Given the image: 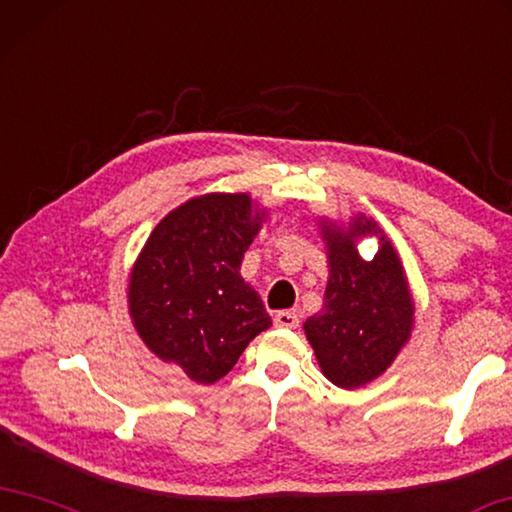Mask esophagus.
I'll return each instance as SVG.
<instances>
[{
  "label": "esophagus",
  "mask_w": 512,
  "mask_h": 512,
  "mask_svg": "<svg viewBox=\"0 0 512 512\" xmlns=\"http://www.w3.org/2000/svg\"><path fill=\"white\" fill-rule=\"evenodd\" d=\"M273 323H275V328H296L298 326V316H296V312L282 310V312L273 316Z\"/></svg>",
  "instance_id": "obj_1"
}]
</instances>
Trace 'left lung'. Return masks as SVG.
Wrapping results in <instances>:
<instances>
[{
  "mask_svg": "<svg viewBox=\"0 0 512 512\" xmlns=\"http://www.w3.org/2000/svg\"><path fill=\"white\" fill-rule=\"evenodd\" d=\"M328 255V285L321 312L305 321V337L332 385L358 389L392 367L415 328L399 250L373 218L355 214L348 223L319 218ZM376 233L379 253L364 260L360 238Z\"/></svg>",
  "mask_w": 512,
  "mask_h": 512,
  "instance_id": "obj_1",
  "label": "left lung"
}]
</instances>
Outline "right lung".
I'll return each mask as SVG.
<instances>
[{
  "mask_svg": "<svg viewBox=\"0 0 512 512\" xmlns=\"http://www.w3.org/2000/svg\"><path fill=\"white\" fill-rule=\"evenodd\" d=\"M264 221L250 193H205L161 218L132 266L127 305L136 332L193 383L221 380L271 326L241 278L243 253Z\"/></svg>",
  "mask_w": 512,
  "mask_h": 512,
  "instance_id": "1",
  "label": "right lung"
}]
</instances>
